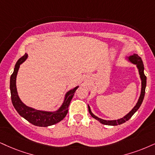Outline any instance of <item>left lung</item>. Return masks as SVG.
Instances as JSON below:
<instances>
[{
  "label": "left lung",
  "mask_w": 155,
  "mask_h": 155,
  "mask_svg": "<svg viewBox=\"0 0 155 155\" xmlns=\"http://www.w3.org/2000/svg\"><path fill=\"white\" fill-rule=\"evenodd\" d=\"M125 59L129 61V62L135 64V65L137 66V69H138L139 77H140V79H141V85H142L140 95H139V98L138 99V101H137L136 105H135V106L131 110V111L128 113L127 115L124 116V117L118 118V119H116V120H105V119H102V118H98V116H96L93 114V112L91 111V107H90L89 105L87 104L88 111L90 113V114L91 115V116H92L93 118H94L95 119H96L97 121H98L100 123L104 124V125L117 126V125H120V124L125 123L126 121H127L128 120H129V118H130L131 116H132L134 114L137 112V110H138L139 107L141 106V105L142 104V101L144 100V94H145V88H146V85H147V77L145 76V74L144 73V64H143L142 59H141V57H139L138 54H133L131 55H129V57H127Z\"/></svg>",
  "instance_id": "8db88e82"
}]
</instances>
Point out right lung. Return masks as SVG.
<instances>
[{
	"mask_svg": "<svg viewBox=\"0 0 155 155\" xmlns=\"http://www.w3.org/2000/svg\"><path fill=\"white\" fill-rule=\"evenodd\" d=\"M28 54H25L17 61L15 65L14 70L10 78V91L11 95V101L15 109L18 114L23 118L27 120L28 122L34 126L41 127H47L49 126L54 125L58 123L65 117L68 112V107L70 106V101L79 86H76L65 93L64 101L58 109L54 111H47V110H37L24 104L19 98L16 88V77L19 68L23 62L26 61Z\"/></svg>",
	"mask_w": 155,
	"mask_h": 155,
	"instance_id": "add662e5",
	"label": "right lung"
}]
</instances>
